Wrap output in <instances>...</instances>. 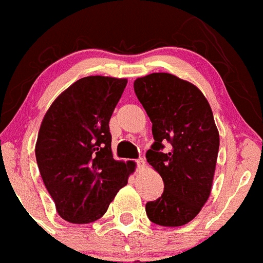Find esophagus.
<instances>
[{"label": "esophagus", "mask_w": 263, "mask_h": 263, "mask_svg": "<svg viewBox=\"0 0 263 263\" xmlns=\"http://www.w3.org/2000/svg\"><path fill=\"white\" fill-rule=\"evenodd\" d=\"M145 167V161L144 158H137L136 160V170H141Z\"/></svg>", "instance_id": "1"}]
</instances>
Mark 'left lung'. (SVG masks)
<instances>
[{
    "instance_id": "left-lung-1",
    "label": "left lung",
    "mask_w": 263,
    "mask_h": 263,
    "mask_svg": "<svg viewBox=\"0 0 263 263\" xmlns=\"http://www.w3.org/2000/svg\"><path fill=\"white\" fill-rule=\"evenodd\" d=\"M134 89L152 122L155 143L146 161L164 181L162 195L145 204L146 216L158 226L181 227L211 193L219 152L214 114L198 87L169 73L137 79Z\"/></svg>"
}]
</instances>
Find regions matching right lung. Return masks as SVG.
<instances>
[{
  "instance_id": "add662e5",
  "label": "right lung",
  "mask_w": 263,
  "mask_h": 263,
  "mask_svg": "<svg viewBox=\"0 0 263 263\" xmlns=\"http://www.w3.org/2000/svg\"><path fill=\"white\" fill-rule=\"evenodd\" d=\"M126 85V79L84 77L44 115L35 146L37 167L59 215L69 223L103 216L134 172V162L112 157L108 127Z\"/></svg>"
}]
</instances>
